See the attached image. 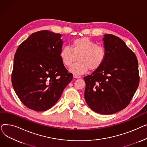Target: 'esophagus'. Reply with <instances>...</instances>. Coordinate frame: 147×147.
Instances as JSON below:
<instances>
[{
  "label": "esophagus",
  "instance_id": "34e87169",
  "mask_svg": "<svg viewBox=\"0 0 147 147\" xmlns=\"http://www.w3.org/2000/svg\"><path fill=\"white\" fill-rule=\"evenodd\" d=\"M73 78H81V76L74 74L73 75Z\"/></svg>",
  "mask_w": 147,
  "mask_h": 147
}]
</instances>
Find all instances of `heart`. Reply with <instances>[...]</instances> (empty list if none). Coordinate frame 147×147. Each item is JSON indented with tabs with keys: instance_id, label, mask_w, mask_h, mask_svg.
I'll return each mask as SVG.
<instances>
[{
	"instance_id": "obj_1",
	"label": "heart",
	"mask_w": 147,
	"mask_h": 147,
	"mask_svg": "<svg viewBox=\"0 0 147 147\" xmlns=\"http://www.w3.org/2000/svg\"><path fill=\"white\" fill-rule=\"evenodd\" d=\"M59 57L63 65L69 67L78 57V62L70 68L75 74H84L89 69L97 70L103 64L106 57L105 49L88 37H83L74 39L68 46L61 49Z\"/></svg>"
}]
</instances>
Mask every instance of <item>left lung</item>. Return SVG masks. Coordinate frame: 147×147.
Listing matches in <instances>:
<instances>
[{
	"mask_svg": "<svg viewBox=\"0 0 147 147\" xmlns=\"http://www.w3.org/2000/svg\"><path fill=\"white\" fill-rule=\"evenodd\" d=\"M103 40L105 59L97 70L84 77V98L95 112L111 114L125 109L135 95L140 83L138 62L117 36L105 34Z\"/></svg>",
	"mask_w": 147,
	"mask_h": 147,
	"instance_id": "obj_1",
	"label": "left lung"
}]
</instances>
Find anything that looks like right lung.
I'll return each mask as SVG.
<instances>
[{
    "label": "right lung",
    "mask_w": 147,
    "mask_h": 147,
    "mask_svg": "<svg viewBox=\"0 0 147 147\" xmlns=\"http://www.w3.org/2000/svg\"><path fill=\"white\" fill-rule=\"evenodd\" d=\"M61 35L48 30L31 34L14 56L11 80L22 103L44 111L55 105L73 75L62 63Z\"/></svg>",
    "instance_id": "obj_1"
}]
</instances>
